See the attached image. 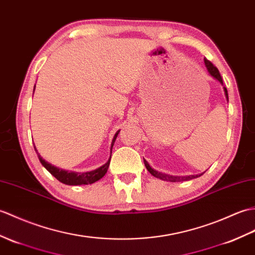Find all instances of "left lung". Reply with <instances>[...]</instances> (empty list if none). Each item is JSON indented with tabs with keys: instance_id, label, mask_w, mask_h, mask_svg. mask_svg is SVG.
<instances>
[{
	"instance_id": "obj_1",
	"label": "left lung",
	"mask_w": 255,
	"mask_h": 255,
	"mask_svg": "<svg viewBox=\"0 0 255 255\" xmlns=\"http://www.w3.org/2000/svg\"><path fill=\"white\" fill-rule=\"evenodd\" d=\"M204 64H205V67L206 69H208L209 74L213 77V78H215L220 84L223 86L224 88V92H225V97H226L227 101H228V92H227V89L224 87V84H223V79L221 77V74L220 72H218V69L213 65L210 61L206 60V58H204ZM143 162H144V165L146 169L149 170V173L151 175H153L154 177H156V178L158 179H162V180H166V181H170V182H177V181H185V180H190V179H193V178H198V177L202 176L204 173L202 174H198V175H189V176H173V175H167V174H164V173H161V171H157L155 170L154 168H152L150 166V164L146 162V159L143 158Z\"/></svg>"
}]
</instances>
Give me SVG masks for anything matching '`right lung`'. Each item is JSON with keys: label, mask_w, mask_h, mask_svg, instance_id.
<instances>
[{"label": "right lung", "mask_w": 255, "mask_h": 255, "mask_svg": "<svg viewBox=\"0 0 255 255\" xmlns=\"http://www.w3.org/2000/svg\"><path fill=\"white\" fill-rule=\"evenodd\" d=\"M35 88V85H34ZM34 92V90H33ZM121 130H118V131L115 133L113 140H112V143H111V155L110 158L108 159V162H106L102 166L91 170V171H86V173H77V171H72V170H65L63 168L60 167H56L54 165H52L51 163L46 162L44 158L41 157V155L38 153V150L35 149L34 146V150L37 152L38 157H39V161L41 162V164L43 165L44 168L49 171L51 175H53L55 177V178L61 181L65 185H69V186H79V185H91V183L96 182L98 180H100L102 177L106 174V171L109 169L110 166V161H111V156H112V149H113V145L115 143V140L117 138L118 133H120Z\"/></svg>", "instance_id": "obj_1"}]
</instances>
